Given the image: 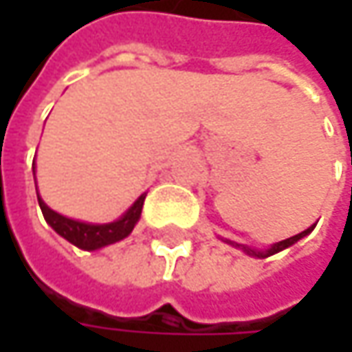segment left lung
<instances>
[{
    "label": "left lung",
    "mask_w": 352,
    "mask_h": 352,
    "mask_svg": "<svg viewBox=\"0 0 352 352\" xmlns=\"http://www.w3.org/2000/svg\"><path fill=\"white\" fill-rule=\"evenodd\" d=\"M314 227H316V223L311 225V227H307V229H305V231H302V233H298V235H294V236H290V239H284V241H280V243L270 245L268 249H250V247H247V245H239V243H235V241H229V239H221V241L229 243V245H233V247H236V249H241L243 252H247L249 256L266 258V256H272V254H276V252H280V250L288 249V247H292L294 243H298L300 239H304L305 235H309V233L314 231Z\"/></svg>",
    "instance_id": "left-lung-1"
}]
</instances>
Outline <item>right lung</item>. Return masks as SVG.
Returning a JSON list of instances; mask_svg holds the SVG:
<instances>
[{
    "label": "right lung",
    "instance_id": "1",
    "mask_svg": "<svg viewBox=\"0 0 352 352\" xmlns=\"http://www.w3.org/2000/svg\"><path fill=\"white\" fill-rule=\"evenodd\" d=\"M36 197H38V206H41V211H43V215L47 219V223L58 235L64 236L68 243H72L78 249L98 250L107 247V245H113L117 241H123L125 236L131 235V231L135 229V225L139 223V219H141L142 204H144L146 192L137 197V201L119 219L111 221V223H86V221H78V219H72V217L60 215L58 211L50 210L38 194H36Z\"/></svg>",
    "mask_w": 352,
    "mask_h": 352
}]
</instances>
